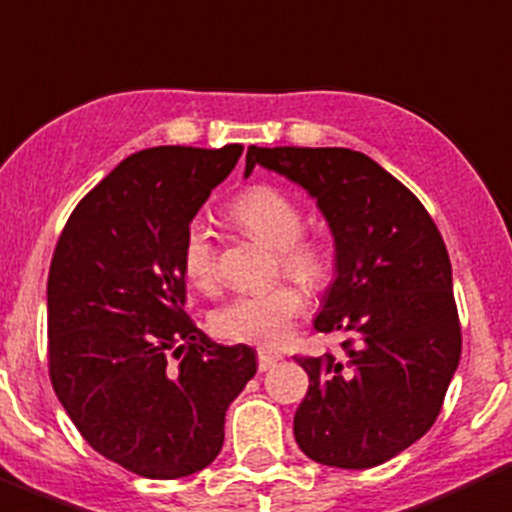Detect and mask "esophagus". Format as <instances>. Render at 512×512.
Here are the masks:
<instances>
[{
  "label": "esophagus",
  "mask_w": 512,
  "mask_h": 512,
  "mask_svg": "<svg viewBox=\"0 0 512 512\" xmlns=\"http://www.w3.org/2000/svg\"><path fill=\"white\" fill-rule=\"evenodd\" d=\"M278 361H281L278 355L265 353V350H260V355H257V366H260V371H270V368H273Z\"/></svg>",
  "instance_id": "esophagus-1"
}]
</instances>
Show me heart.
I'll return each instance as SVG.
<instances>
[{
	"label": "heart",
	"mask_w": 512,
	"mask_h": 512,
	"mask_svg": "<svg viewBox=\"0 0 512 512\" xmlns=\"http://www.w3.org/2000/svg\"><path fill=\"white\" fill-rule=\"evenodd\" d=\"M231 221L250 237L273 247L278 265L304 286H319L330 270L324 242L301 234V208L291 195L268 182H255L231 201ZM180 268L190 286L208 291L219 278V257L211 229L193 221L180 244ZM304 309V293L293 283H275L262 291H244L226 299L211 314V330L231 342H247L260 348L281 345Z\"/></svg>",
	"instance_id": "b5f03b06"
}]
</instances>
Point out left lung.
Returning a JSON list of instances; mask_svg holds the SVG:
<instances>
[{"label":"left lung","mask_w":512,"mask_h":512,"mask_svg":"<svg viewBox=\"0 0 512 512\" xmlns=\"http://www.w3.org/2000/svg\"><path fill=\"white\" fill-rule=\"evenodd\" d=\"M317 201L335 239V281L314 319L345 355H296L309 391L293 435L311 461L371 469L433 428L459 368L451 260L430 213L397 177L353 149H247Z\"/></svg>","instance_id":"1"}]
</instances>
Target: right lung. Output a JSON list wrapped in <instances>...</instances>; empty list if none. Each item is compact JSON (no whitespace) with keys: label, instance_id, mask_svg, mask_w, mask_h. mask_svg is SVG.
<instances>
[{"label":"right lung","instance_id":"right-lung-1","mask_svg":"<svg viewBox=\"0 0 512 512\" xmlns=\"http://www.w3.org/2000/svg\"><path fill=\"white\" fill-rule=\"evenodd\" d=\"M239 157V144L136 151L79 201L53 252V391L84 441L139 477L206 469L257 371L250 345L195 327L180 268L182 234Z\"/></svg>","mask_w":512,"mask_h":512}]
</instances>
